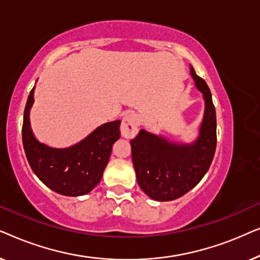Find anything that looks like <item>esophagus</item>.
<instances>
[{
	"mask_svg": "<svg viewBox=\"0 0 260 260\" xmlns=\"http://www.w3.org/2000/svg\"><path fill=\"white\" fill-rule=\"evenodd\" d=\"M138 133V118L134 112H127L120 124V134L124 138H133Z\"/></svg>",
	"mask_w": 260,
	"mask_h": 260,
	"instance_id": "34e87169",
	"label": "esophagus"
}]
</instances>
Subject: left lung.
<instances>
[{
  "label": "left lung",
  "mask_w": 260,
  "mask_h": 260,
  "mask_svg": "<svg viewBox=\"0 0 260 260\" xmlns=\"http://www.w3.org/2000/svg\"><path fill=\"white\" fill-rule=\"evenodd\" d=\"M190 76L205 101L197 140L177 143L142 129L130 142L137 182L152 200L172 201L188 193L208 172L214 157L216 116L211 91L191 66Z\"/></svg>",
  "instance_id": "left-lung-1"
}]
</instances>
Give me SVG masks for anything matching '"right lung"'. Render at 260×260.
Here are the masks:
<instances>
[{
    "label": "right lung",
    "instance_id": "add662e5",
    "mask_svg": "<svg viewBox=\"0 0 260 260\" xmlns=\"http://www.w3.org/2000/svg\"><path fill=\"white\" fill-rule=\"evenodd\" d=\"M34 90L28 95L23 113L22 142L28 163L42 183L66 197H81L101 182L111 155L112 145L119 140L120 120L102 124L69 148H52L41 143L30 127L29 113Z\"/></svg>",
    "mask_w": 260,
    "mask_h": 260
}]
</instances>
